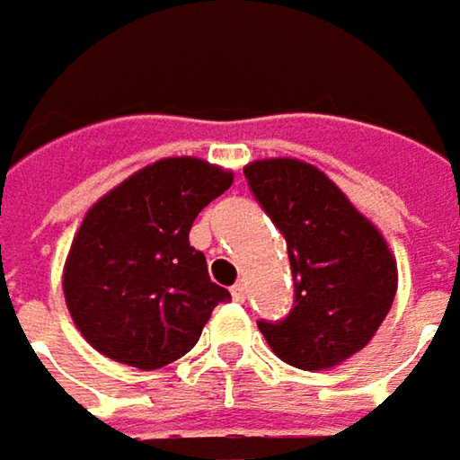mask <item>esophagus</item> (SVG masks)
<instances>
[{
	"mask_svg": "<svg viewBox=\"0 0 460 460\" xmlns=\"http://www.w3.org/2000/svg\"><path fill=\"white\" fill-rule=\"evenodd\" d=\"M231 297H234L236 303H244V297H247V284H244V281H236V284L231 287Z\"/></svg>",
	"mask_w": 460,
	"mask_h": 460,
	"instance_id": "esophagus-1",
	"label": "esophagus"
}]
</instances>
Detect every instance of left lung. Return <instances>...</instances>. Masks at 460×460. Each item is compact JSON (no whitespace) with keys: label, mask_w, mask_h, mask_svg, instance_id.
Wrapping results in <instances>:
<instances>
[{"label":"left lung","mask_w":460,"mask_h":460,"mask_svg":"<svg viewBox=\"0 0 460 460\" xmlns=\"http://www.w3.org/2000/svg\"><path fill=\"white\" fill-rule=\"evenodd\" d=\"M244 179L284 234L295 279V308L258 329L295 368L340 366L371 342L393 308L397 266L385 236L303 160H255Z\"/></svg>","instance_id":"1"}]
</instances>
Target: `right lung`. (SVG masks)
I'll use <instances>...</instances> for the list:
<instances>
[{"label":"right lung","mask_w":460,"mask_h":460,"mask_svg":"<svg viewBox=\"0 0 460 460\" xmlns=\"http://www.w3.org/2000/svg\"><path fill=\"white\" fill-rule=\"evenodd\" d=\"M234 173L165 157L92 205L65 261V303L86 342L118 363L163 368L187 355L229 289L208 276L189 229Z\"/></svg>","instance_id":"right-lung-1"}]
</instances>
